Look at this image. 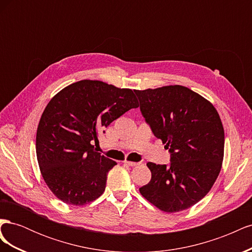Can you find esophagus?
Segmentation results:
<instances>
[{
	"label": "esophagus",
	"instance_id": "34e87169",
	"mask_svg": "<svg viewBox=\"0 0 252 252\" xmlns=\"http://www.w3.org/2000/svg\"><path fill=\"white\" fill-rule=\"evenodd\" d=\"M125 165H128V166H131V167H134V166H138L139 163L136 162H131V161H124L123 162Z\"/></svg>",
	"mask_w": 252,
	"mask_h": 252
}]
</instances>
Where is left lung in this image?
I'll return each mask as SVG.
<instances>
[{"label": "left lung", "instance_id": "8db88e82", "mask_svg": "<svg viewBox=\"0 0 252 252\" xmlns=\"http://www.w3.org/2000/svg\"><path fill=\"white\" fill-rule=\"evenodd\" d=\"M134 93L152 132L171 154L170 166L147 163L151 180L140 192L162 211L188 209L210 191L222 168V121L215 106L185 86Z\"/></svg>", "mask_w": 252, "mask_h": 252}]
</instances>
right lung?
I'll use <instances>...</instances> for the list:
<instances>
[{
  "label": "right lung",
  "mask_w": 252,
  "mask_h": 252,
  "mask_svg": "<svg viewBox=\"0 0 252 252\" xmlns=\"http://www.w3.org/2000/svg\"><path fill=\"white\" fill-rule=\"evenodd\" d=\"M139 103L129 88L82 80L63 88L44 109L35 149L42 177L59 200L82 206L105 191L117 163L94 150L102 129Z\"/></svg>",
  "instance_id": "obj_1"
}]
</instances>
